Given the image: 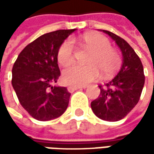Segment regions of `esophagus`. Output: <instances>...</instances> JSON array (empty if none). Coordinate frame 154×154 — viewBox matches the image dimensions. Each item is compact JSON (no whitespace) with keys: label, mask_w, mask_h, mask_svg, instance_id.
<instances>
[{"label":"esophagus","mask_w":154,"mask_h":154,"mask_svg":"<svg viewBox=\"0 0 154 154\" xmlns=\"http://www.w3.org/2000/svg\"><path fill=\"white\" fill-rule=\"evenodd\" d=\"M87 86L86 85H83V86H76V85H70V86H68V91L69 93H72L74 91H76L77 89H85L86 88Z\"/></svg>","instance_id":"1"}]
</instances>
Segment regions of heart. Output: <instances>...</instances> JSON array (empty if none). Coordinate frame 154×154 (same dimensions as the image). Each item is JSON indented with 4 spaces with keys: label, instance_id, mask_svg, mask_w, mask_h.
Masks as SVG:
<instances>
[{
    "label": "heart",
    "instance_id": "b5f03b06",
    "mask_svg": "<svg viewBox=\"0 0 154 154\" xmlns=\"http://www.w3.org/2000/svg\"><path fill=\"white\" fill-rule=\"evenodd\" d=\"M84 46L92 51L87 66L72 65L62 72V80L66 85H85L101 75L113 74L120 65L119 54L111 49L107 38L98 34H87L83 37ZM75 46L72 40H66L58 51V61L62 66H68L74 60Z\"/></svg>",
    "mask_w": 154,
    "mask_h": 154
}]
</instances>
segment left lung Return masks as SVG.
<instances>
[{
  "instance_id": "left-lung-1",
  "label": "left lung",
  "mask_w": 154,
  "mask_h": 154,
  "mask_svg": "<svg viewBox=\"0 0 154 154\" xmlns=\"http://www.w3.org/2000/svg\"><path fill=\"white\" fill-rule=\"evenodd\" d=\"M116 43L122 53V65L119 73L104 85H99V97L91 103L94 113L101 119L118 121L126 117L138 103L144 85L143 64L124 39L117 35L101 30Z\"/></svg>"
}]
</instances>
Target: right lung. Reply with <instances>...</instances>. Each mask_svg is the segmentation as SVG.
<instances>
[{"instance_id":"1","label":"right lung","mask_w":154,"mask_h":154,"mask_svg":"<svg viewBox=\"0 0 154 154\" xmlns=\"http://www.w3.org/2000/svg\"><path fill=\"white\" fill-rule=\"evenodd\" d=\"M75 31L57 30L39 36L23 49L13 65L11 84L17 99L37 120L59 118L68 108L70 94L53 84L60 76L59 48Z\"/></svg>"}]
</instances>
